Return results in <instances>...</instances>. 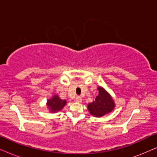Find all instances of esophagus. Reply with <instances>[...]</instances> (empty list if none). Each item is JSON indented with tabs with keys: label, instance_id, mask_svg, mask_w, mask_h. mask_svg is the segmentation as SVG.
<instances>
[{
	"label": "esophagus",
	"instance_id": "obj_1",
	"mask_svg": "<svg viewBox=\"0 0 157 157\" xmlns=\"http://www.w3.org/2000/svg\"><path fill=\"white\" fill-rule=\"evenodd\" d=\"M81 101H82V99H81V98L80 97V96H77V97L76 98V102L81 103Z\"/></svg>",
	"mask_w": 157,
	"mask_h": 157
}]
</instances>
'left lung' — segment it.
<instances>
[{
  "label": "left lung",
  "instance_id": "1",
  "mask_svg": "<svg viewBox=\"0 0 157 157\" xmlns=\"http://www.w3.org/2000/svg\"><path fill=\"white\" fill-rule=\"evenodd\" d=\"M98 95L95 101L90 103L87 108L90 113L96 117H101L111 112L115 106L114 101L108 92L102 87H98Z\"/></svg>",
  "mask_w": 157,
  "mask_h": 157
}]
</instances>
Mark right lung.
<instances>
[{
    "mask_svg": "<svg viewBox=\"0 0 157 157\" xmlns=\"http://www.w3.org/2000/svg\"><path fill=\"white\" fill-rule=\"evenodd\" d=\"M66 104V100H62L57 95L53 96L51 99L47 101V106L50 109L51 112L56 113L61 111Z\"/></svg>",
    "mask_w": 157,
    "mask_h": 157,
    "instance_id": "right-lung-1",
    "label": "right lung"
}]
</instances>
